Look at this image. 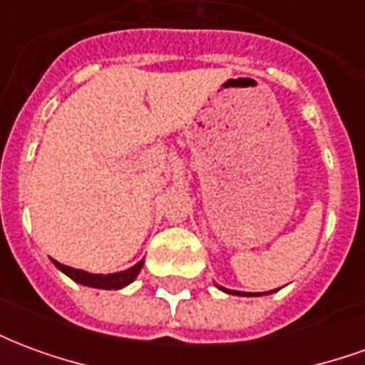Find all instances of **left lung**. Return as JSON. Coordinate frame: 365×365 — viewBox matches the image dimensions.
Here are the masks:
<instances>
[{
  "instance_id": "1",
  "label": "left lung",
  "mask_w": 365,
  "mask_h": 365,
  "mask_svg": "<svg viewBox=\"0 0 365 365\" xmlns=\"http://www.w3.org/2000/svg\"><path fill=\"white\" fill-rule=\"evenodd\" d=\"M219 289L225 291V293H230V295H245V293H240V291H232V289H225V287H221V285H217ZM268 293H272V291H268ZM260 295H264V293H260Z\"/></svg>"
}]
</instances>
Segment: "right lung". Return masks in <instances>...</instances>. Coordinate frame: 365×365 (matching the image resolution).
<instances>
[{
    "instance_id": "obj_1",
    "label": "right lung",
    "mask_w": 365,
    "mask_h": 365,
    "mask_svg": "<svg viewBox=\"0 0 365 365\" xmlns=\"http://www.w3.org/2000/svg\"><path fill=\"white\" fill-rule=\"evenodd\" d=\"M54 262V266L60 269V272H64V274L70 277V279H74L76 283H82V285H88V287H97V289H120V287H125L128 283H133L136 279V275L138 272L143 269L144 262H138L135 264L133 268L125 269V272H117V274H90V272H83V269H76L70 268V266H64V264H60V262Z\"/></svg>"
}]
</instances>
